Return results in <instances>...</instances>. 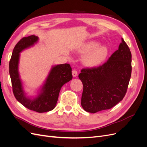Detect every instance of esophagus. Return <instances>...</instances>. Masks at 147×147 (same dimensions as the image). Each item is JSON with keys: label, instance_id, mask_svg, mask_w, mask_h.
I'll use <instances>...</instances> for the list:
<instances>
[{"label": "esophagus", "instance_id": "1", "mask_svg": "<svg viewBox=\"0 0 147 147\" xmlns=\"http://www.w3.org/2000/svg\"><path fill=\"white\" fill-rule=\"evenodd\" d=\"M72 74L73 77H76V76H78V71L76 69H73L72 71Z\"/></svg>", "mask_w": 147, "mask_h": 147}]
</instances>
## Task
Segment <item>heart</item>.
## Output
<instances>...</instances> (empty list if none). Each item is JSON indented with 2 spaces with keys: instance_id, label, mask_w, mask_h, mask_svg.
<instances>
[{
  "instance_id": "obj_1",
  "label": "heart",
  "mask_w": 147,
  "mask_h": 147,
  "mask_svg": "<svg viewBox=\"0 0 147 147\" xmlns=\"http://www.w3.org/2000/svg\"><path fill=\"white\" fill-rule=\"evenodd\" d=\"M99 42L89 41L79 48L78 52L86 54L83 61L84 64L89 67H97L103 62L108 55V49L105 46H99Z\"/></svg>"
}]
</instances>
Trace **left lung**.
I'll return each mask as SVG.
<instances>
[{
  "label": "left lung",
  "mask_w": 147,
  "mask_h": 147,
  "mask_svg": "<svg viewBox=\"0 0 147 147\" xmlns=\"http://www.w3.org/2000/svg\"><path fill=\"white\" fill-rule=\"evenodd\" d=\"M118 50L98 67L84 68L79 74L84 89L81 105L90 113L109 109L124 97L131 73V54L122 38Z\"/></svg>",
  "instance_id": "1"
}]
</instances>
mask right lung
Wrapping results in <instances>:
<instances>
[{
	"mask_svg": "<svg viewBox=\"0 0 147 147\" xmlns=\"http://www.w3.org/2000/svg\"><path fill=\"white\" fill-rule=\"evenodd\" d=\"M38 41V37L33 35L24 37L14 48L9 61V68L12 91L18 101L28 109L39 113L53 110L58 101L62 86L73 78L71 68L68 63L56 65L52 67L47 78L35 98L27 97L18 72L20 53L33 46Z\"/></svg>",
	"mask_w": 147,
	"mask_h": 147,
	"instance_id": "right-lung-1",
	"label": "right lung"
}]
</instances>
